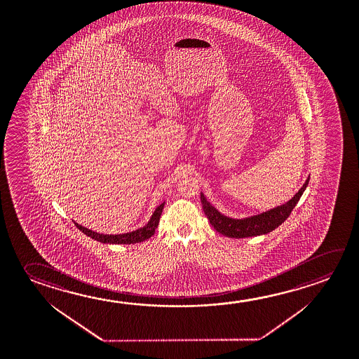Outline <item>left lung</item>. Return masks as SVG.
I'll list each match as a JSON object with an SVG mask.
<instances>
[{
    "instance_id": "left-lung-1",
    "label": "left lung",
    "mask_w": 359,
    "mask_h": 359,
    "mask_svg": "<svg viewBox=\"0 0 359 359\" xmlns=\"http://www.w3.org/2000/svg\"><path fill=\"white\" fill-rule=\"evenodd\" d=\"M309 177H308L306 182L303 184V187L299 189V191L285 204L276 206L268 212L257 214L253 217H243V219L225 217L206 200L203 193H200L201 205H203L206 217L212 224V226H214V229L217 230V233H220L223 236H229V238L263 236V234L271 233L288 219L290 212L295 208L297 203L299 201L300 196L303 195L304 190L308 187Z\"/></svg>"
}]
</instances>
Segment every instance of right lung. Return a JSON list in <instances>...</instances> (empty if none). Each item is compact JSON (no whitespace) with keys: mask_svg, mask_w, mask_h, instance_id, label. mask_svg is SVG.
Listing matches in <instances>:
<instances>
[{"mask_svg":"<svg viewBox=\"0 0 359 359\" xmlns=\"http://www.w3.org/2000/svg\"><path fill=\"white\" fill-rule=\"evenodd\" d=\"M164 205L165 203H161L155 209V212H154L145 226H142L140 229L134 230V231H130V233H123V234H111V236L100 234V233L88 229V228H85L83 225L75 223V222L74 223L76 225L77 229L81 230L83 234L93 238L95 241H100V243H105V244H135V243H142V241H147L150 236H154L155 229L159 225L160 215L163 212Z\"/></svg>","mask_w":359,"mask_h":359,"instance_id":"1","label":"right lung"}]
</instances>
